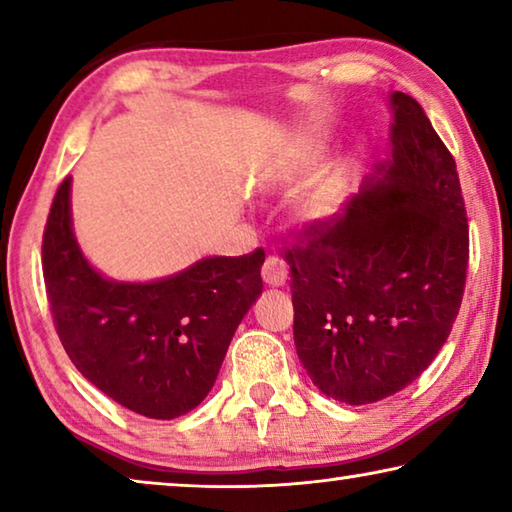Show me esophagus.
Instances as JSON below:
<instances>
[{
    "instance_id": "obj_1",
    "label": "esophagus",
    "mask_w": 512,
    "mask_h": 512,
    "mask_svg": "<svg viewBox=\"0 0 512 512\" xmlns=\"http://www.w3.org/2000/svg\"><path fill=\"white\" fill-rule=\"evenodd\" d=\"M287 275H289L287 264H284L282 259L275 257V255L268 257L264 266H262V277H264V282L268 284V287H284V282H287Z\"/></svg>"
}]
</instances>
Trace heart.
Masks as SVG:
<instances>
[{
	"label": "heart",
	"instance_id": "b5f03b06",
	"mask_svg": "<svg viewBox=\"0 0 512 512\" xmlns=\"http://www.w3.org/2000/svg\"><path fill=\"white\" fill-rule=\"evenodd\" d=\"M320 160V153L314 149L307 153V158L302 160L296 169H293L287 176V185L289 187H300L305 185L307 180L314 173L316 164ZM345 196V178L341 171H329L327 176H323L320 180H316L305 194L298 198V214L302 221L309 223H320L327 221L329 216H334L339 212V207L343 203Z\"/></svg>",
	"mask_w": 512,
	"mask_h": 512
}]
</instances>
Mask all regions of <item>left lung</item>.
Masks as SVG:
<instances>
[{"label":"left lung","instance_id":"left-lung-1","mask_svg":"<svg viewBox=\"0 0 512 512\" xmlns=\"http://www.w3.org/2000/svg\"><path fill=\"white\" fill-rule=\"evenodd\" d=\"M388 158L343 214L284 250L293 341L332 400L372 404L418 379L461 309L470 235L456 162L418 101L391 94Z\"/></svg>","mask_w":512,"mask_h":512}]
</instances>
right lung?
Listing matches in <instances>:
<instances>
[{"instance_id":"right-lung-1","label":"right lung","mask_w":512,"mask_h":512,"mask_svg":"<svg viewBox=\"0 0 512 512\" xmlns=\"http://www.w3.org/2000/svg\"><path fill=\"white\" fill-rule=\"evenodd\" d=\"M69 189L65 178L42 237L47 300L67 357L101 393L146 418L196 409L264 289V250L205 257L155 282L108 280L76 244Z\"/></svg>"}]
</instances>
